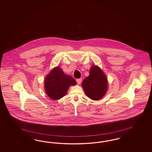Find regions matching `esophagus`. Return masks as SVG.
Returning <instances> with one entry per match:
<instances>
[{
    "label": "esophagus",
    "instance_id": "obj_1",
    "mask_svg": "<svg viewBox=\"0 0 152 152\" xmlns=\"http://www.w3.org/2000/svg\"><path fill=\"white\" fill-rule=\"evenodd\" d=\"M81 79H78L76 80V81H77V84L79 85L81 84Z\"/></svg>",
    "mask_w": 152,
    "mask_h": 152
}]
</instances>
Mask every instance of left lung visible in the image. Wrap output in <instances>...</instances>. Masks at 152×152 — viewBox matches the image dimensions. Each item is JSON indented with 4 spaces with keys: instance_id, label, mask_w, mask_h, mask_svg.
<instances>
[{
    "instance_id": "left-lung-1",
    "label": "left lung",
    "mask_w": 152,
    "mask_h": 152,
    "mask_svg": "<svg viewBox=\"0 0 152 152\" xmlns=\"http://www.w3.org/2000/svg\"><path fill=\"white\" fill-rule=\"evenodd\" d=\"M81 86L88 97L97 101L107 92L108 79L99 66L94 65L90 69L89 76L83 81Z\"/></svg>"
}]
</instances>
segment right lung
Masks as SVG:
<instances>
[{"mask_svg": "<svg viewBox=\"0 0 152 152\" xmlns=\"http://www.w3.org/2000/svg\"><path fill=\"white\" fill-rule=\"evenodd\" d=\"M76 84L72 76L65 74L60 66H56L45 77L44 90L51 99L59 100L66 94L69 87Z\"/></svg>", "mask_w": 152, "mask_h": 152, "instance_id": "add662e5", "label": "right lung"}]
</instances>
